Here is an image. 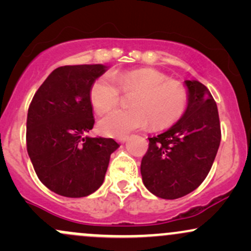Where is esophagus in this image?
I'll return each mask as SVG.
<instances>
[{
	"label": "esophagus",
	"mask_w": 251,
	"mask_h": 251,
	"mask_svg": "<svg viewBox=\"0 0 251 251\" xmlns=\"http://www.w3.org/2000/svg\"><path fill=\"white\" fill-rule=\"evenodd\" d=\"M127 139H128V137L127 135H124V137H120V138H118V142L119 143H122V144H124L125 142H127Z\"/></svg>",
	"instance_id": "1"
}]
</instances>
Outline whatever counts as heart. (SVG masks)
<instances>
[{
  "label": "heart",
  "instance_id": "obj_1",
  "mask_svg": "<svg viewBox=\"0 0 251 251\" xmlns=\"http://www.w3.org/2000/svg\"><path fill=\"white\" fill-rule=\"evenodd\" d=\"M151 68L111 72L98 77L89 91V100L98 113H105L119 101V88L135 93L129 99L132 108L114 109L98 123L102 134L120 138L150 123L152 128H164L180 119L188 106V93L179 83Z\"/></svg>",
  "mask_w": 251,
  "mask_h": 251
}]
</instances>
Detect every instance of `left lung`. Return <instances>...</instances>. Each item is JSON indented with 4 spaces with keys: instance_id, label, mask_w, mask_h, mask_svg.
I'll use <instances>...</instances> for the list:
<instances>
[{
    "instance_id": "obj_1",
    "label": "left lung",
    "mask_w": 251,
    "mask_h": 251,
    "mask_svg": "<svg viewBox=\"0 0 251 251\" xmlns=\"http://www.w3.org/2000/svg\"><path fill=\"white\" fill-rule=\"evenodd\" d=\"M188 106L168 131L149 138L142 159L143 183L164 200L190 194L208 176L221 143V125L216 101L197 80H185Z\"/></svg>"
}]
</instances>
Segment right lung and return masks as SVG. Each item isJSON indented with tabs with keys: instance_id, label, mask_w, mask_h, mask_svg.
Returning a JSON list of instances; mask_svg holds the SVG:
<instances>
[{
	"instance_id": "obj_1",
	"label": "right lung",
	"mask_w": 251,
	"mask_h": 251,
	"mask_svg": "<svg viewBox=\"0 0 251 251\" xmlns=\"http://www.w3.org/2000/svg\"><path fill=\"white\" fill-rule=\"evenodd\" d=\"M107 66L56 68L37 89L27 117V151L37 177L50 191L85 197L101 186L109 157L119 148L112 138H92V85Z\"/></svg>"
}]
</instances>
